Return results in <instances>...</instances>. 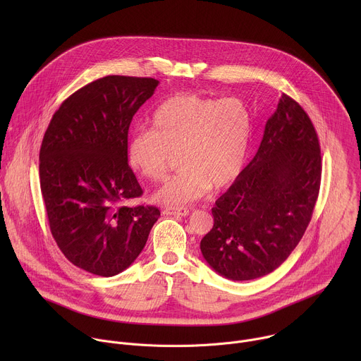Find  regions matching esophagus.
<instances>
[{"label":"esophagus","mask_w":361,"mask_h":361,"mask_svg":"<svg viewBox=\"0 0 361 361\" xmlns=\"http://www.w3.org/2000/svg\"><path fill=\"white\" fill-rule=\"evenodd\" d=\"M190 210L185 207H166L163 210L164 216H178V217H185L188 216Z\"/></svg>","instance_id":"34e87169"}]
</instances>
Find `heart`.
Listing matches in <instances>:
<instances>
[{"label": "heart", "instance_id": "obj_1", "mask_svg": "<svg viewBox=\"0 0 361 361\" xmlns=\"http://www.w3.org/2000/svg\"><path fill=\"white\" fill-rule=\"evenodd\" d=\"M250 134L243 99L180 92L154 110L151 128L131 135L127 159L137 173L160 181L180 152L183 169L154 194L156 201L176 207L231 184L244 167Z\"/></svg>", "mask_w": 361, "mask_h": 361}]
</instances>
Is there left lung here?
<instances>
[{
  "label": "left lung",
  "instance_id": "obj_1",
  "mask_svg": "<svg viewBox=\"0 0 361 361\" xmlns=\"http://www.w3.org/2000/svg\"><path fill=\"white\" fill-rule=\"evenodd\" d=\"M320 180L314 126L283 94L254 159L212 209L214 226L200 243L204 260L234 281L274 271L310 223Z\"/></svg>",
  "mask_w": 361,
  "mask_h": 361
}]
</instances>
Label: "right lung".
Listing matches in <instances>:
<instances>
[{
    "label": "right lung",
    "instance_id": "obj_1",
    "mask_svg": "<svg viewBox=\"0 0 361 361\" xmlns=\"http://www.w3.org/2000/svg\"><path fill=\"white\" fill-rule=\"evenodd\" d=\"M154 78L109 75L70 95L39 149V184L49 230L74 266L101 277L128 269L160 217L123 202L142 190L128 166V128L154 94Z\"/></svg>",
    "mask_w": 361,
    "mask_h": 361
}]
</instances>
